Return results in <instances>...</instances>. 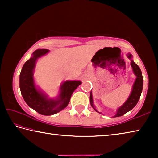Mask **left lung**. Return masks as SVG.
I'll list each match as a JSON object with an SVG mask.
<instances>
[{"instance_id": "obj_1", "label": "left lung", "mask_w": 158, "mask_h": 158, "mask_svg": "<svg viewBox=\"0 0 158 158\" xmlns=\"http://www.w3.org/2000/svg\"><path fill=\"white\" fill-rule=\"evenodd\" d=\"M127 57L129 58H132V55L128 54ZM131 66L133 69L134 73L136 76H137V79L135 80V84L133 85L132 91L131 93L129 98L127 99V101L124 103L123 105H122L121 107H120L117 111V114L114 117H118L121 116L125 114H126L130 110L135 107V105H137L139 100L140 96L141 94V91H142L143 89V77H142V73H141V71L137 64H136L133 60H131ZM90 105H91L92 107L95 109L96 111H98L95 109L94 106L93 105V97H92V93L90 91Z\"/></svg>"}]
</instances>
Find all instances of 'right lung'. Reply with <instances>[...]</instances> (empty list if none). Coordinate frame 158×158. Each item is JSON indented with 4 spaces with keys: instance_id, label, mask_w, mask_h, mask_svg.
I'll list each match as a JSON object with an SVG mask.
<instances>
[{
    "instance_id": "right-lung-1",
    "label": "right lung",
    "mask_w": 158,
    "mask_h": 158,
    "mask_svg": "<svg viewBox=\"0 0 158 158\" xmlns=\"http://www.w3.org/2000/svg\"><path fill=\"white\" fill-rule=\"evenodd\" d=\"M49 52L48 49H37L33 56L26 61L20 73L19 86L21 93L26 104L40 114L51 116L55 114L68 106L71 95L81 84L79 81H67L61 86L59 98L57 100H48L35 86L33 73L36 60Z\"/></svg>"
}]
</instances>
